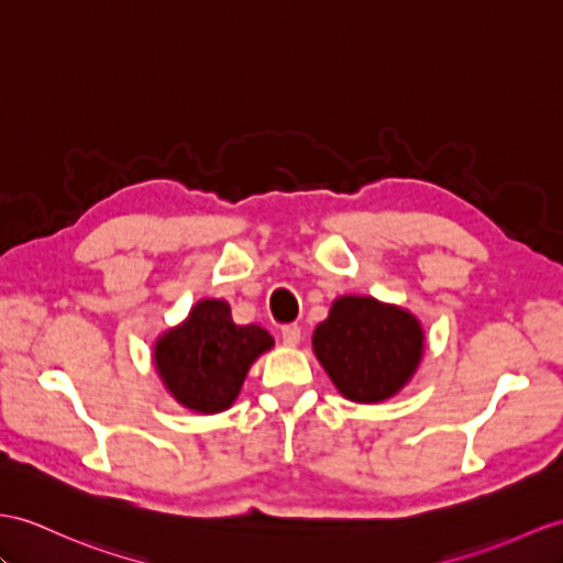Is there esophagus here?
Listing matches in <instances>:
<instances>
[{
	"mask_svg": "<svg viewBox=\"0 0 563 563\" xmlns=\"http://www.w3.org/2000/svg\"><path fill=\"white\" fill-rule=\"evenodd\" d=\"M282 339L286 346H298L300 344V327L298 324H284L282 327Z\"/></svg>",
	"mask_w": 563,
	"mask_h": 563,
	"instance_id": "34e87169",
	"label": "esophagus"
}]
</instances>
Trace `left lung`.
Listing matches in <instances>:
<instances>
[{
	"label": "left lung",
	"instance_id": "8db88e82",
	"mask_svg": "<svg viewBox=\"0 0 563 563\" xmlns=\"http://www.w3.org/2000/svg\"><path fill=\"white\" fill-rule=\"evenodd\" d=\"M312 351L334 387L355 404L387 401L413 377L424 351L416 314L373 296H341L314 327Z\"/></svg>",
	"mask_w": 563,
	"mask_h": 563
}]
</instances>
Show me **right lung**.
Returning a JSON list of instances; mask_svg holds the SVG:
<instances>
[{"mask_svg":"<svg viewBox=\"0 0 563 563\" xmlns=\"http://www.w3.org/2000/svg\"><path fill=\"white\" fill-rule=\"evenodd\" d=\"M274 346L267 329L236 324L227 300L205 298L155 344V367L174 399L196 413L236 401L251 365Z\"/></svg>","mask_w":563,"mask_h":563,"instance_id":"add662e5","label":"right lung"}]
</instances>
